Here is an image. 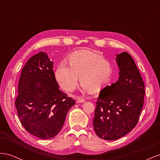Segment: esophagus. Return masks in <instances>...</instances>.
<instances>
[{
  "label": "esophagus",
  "mask_w": 160,
  "mask_h": 160,
  "mask_svg": "<svg viewBox=\"0 0 160 160\" xmlns=\"http://www.w3.org/2000/svg\"><path fill=\"white\" fill-rule=\"evenodd\" d=\"M85 101V99L81 98H77V103H84Z\"/></svg>",
  "instance_id": "obj_1"
}]
</instances>
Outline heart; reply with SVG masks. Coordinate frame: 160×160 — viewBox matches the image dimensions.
Masks as SVG:
<instances>
[{
  "label": "heart",
  "mask_w": 160,
  "mask_h": 160,
  "mask_svg": "<svg viewBox=\"0 0 160 160\" xmlns=\"http://www.w3.org/2000/svg\"><path fill=\"white\" fill-rule=\"evenodd\" d=\"M69 64L61 62L55 76L58 83L67 91H72L78 83L81 89L96 92L108 83L112 72L109 62L100 55L89 51H79L69 57Z\"/></svg>",
  "instance_id": "1"
}]
</instances>
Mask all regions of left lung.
<instances>
[{
	"mask_svg": "<svg viewBox=\"0 0 160 160\" xmlns=\"http://www.w3.org/2000/svg\"><path fill=\"white\" fill-rule=\"evenodd\" d=\"M119 79L99 95L93 124L97 135L116 140L137 125L143 105L145 86L132 57L127 52L116 55Z\"/></svg>",
	"mask_w": 160,
	"mask_h": 160,
	"instance_id": "left-lung-1",
	"label": "left lung"
}]
</instances>
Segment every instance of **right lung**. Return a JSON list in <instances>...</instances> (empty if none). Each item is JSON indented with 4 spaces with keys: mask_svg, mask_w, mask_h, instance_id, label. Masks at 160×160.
<instances>
[{
    "mask_svg": "<svg viewBox=\"0 0 160 160\" xmlns=\"http://www.w3.org/2000/svg\"><path fill=\"white\" fill-rule=\"evenodd\" d=\"M53 62L45 52L31 57L22 69L15 106L25 129L40 139L59 133L75 101L60 91Z\"/></svg>",
    "mask_w": 160,
    "mask_h": 160,
    "instance_id": "1",
    "label": "right lung"
}]
</instances>
